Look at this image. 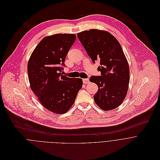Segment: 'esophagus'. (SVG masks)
I'll return each mask as SVG.
<instances>
[{
	"label": "esophagus",
	"mask_w": 160,
	"mask_h": 160,
	"mask_svg": "<svg viewBox=\"0 0 160 160\" xmlns=\"http://www.w3.org/2000/svg\"><path fill=\"white\" fill-rule=\"evenodd\" d=\"M82 82H83V83H84V84H88L89 82V79H82Z\"/></svg>",
	"instance_id": "esophagus-1"
}]
</instances>
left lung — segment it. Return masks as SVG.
Instances as JSON below:
<instances>
[{"label": "left lung", "instance_id": "1", "mask_svg": "<svg viewBox=\"0 0 160 160\" xmlns=\"http://www.w3.org/2000/svg\"><path fill=\"white\" fill-rule=\"evenodd\" d=\"M78 37L92 62H100V76H92L98 89L94 100L102 110L116 108L125 99L129 83V67L122 47L110 33L98 29L84 31Z\"/></svg>", "mask_w": 160, "mask_h": 160}]
</instances>
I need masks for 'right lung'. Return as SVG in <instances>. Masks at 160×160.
<instances>
[{"instance_id":"1","label":"right lung","mask_w":160,"mask_h":160,"mask_svg":"<svg viewBox=\"0 0 160 160\" xmlns=\"http://www.w3.org/2000/svg\"><path fill=\"white\" fill-rule=\"evenodd\" d=\"M76 38L74 34L66 33L45 37L28 63L31 90L45 108L55 113H65L69 110L82 86L81 79L70 78L61 73Z\"/></svg>"}]
</instances>
